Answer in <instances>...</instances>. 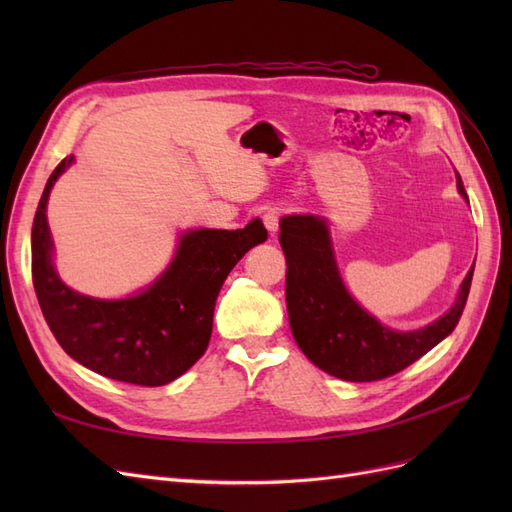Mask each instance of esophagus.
<instances>
[{
    "label": "esophagus",
    "mask_w": 512,
    "mask_h": 512,
    "mask_svg": "<svg viewBox=\"0 0 512 512\" xmlns=\"http://www.w3.org/2000/svg\"><path fill=\"white\" fill-rule=\"evenodd\" d=\"M282 215H284L282 207H269L265 213H262V222H265V226H267V230L271 232V235H275L277 228H280Z\"/></svg>",
    "instance_id": "obj_1"
}]
</instances>
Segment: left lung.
Here are the masks:
<instances>
[{"mask_svg": "<svg viewBox=\"0 0 512 512\" xmlns=\"http://www.w3.org/2000/svg\"><path fill=\"white\" fill-rule=\"evenodd\" d=\"M457 188L468 200L463 183ZM280 243L286 254L288 320L303 354L327 374L348 382L389 378L421 359L451 335L466 307L472 273L461 284L457 303L418 331H393L359 307L339 277L329 230L314 215H288L280 222Z\"/></svg>", "mask_w": 512, "mask_h": 512, "instance_id": "obj_1", "label": "left lung"}]
</instances>
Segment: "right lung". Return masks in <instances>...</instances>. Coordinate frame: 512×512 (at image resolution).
<instances>
[{
  "label": "right lung",
  "instance_id": "right-lung-1",
  "mask_svg": "<svg viewBox=\"0 0 512 512\" xmlns=\"http://www.w3.org/2000/svg\"><path fill=\"white\" fill-rule=\"evenodd\" d=\"M70 164L72 156L61 160L46 181L32 228V277L44 320L59 346L100 376L138 386L173 382L205 354L220 288L245 252L267 241V228L254 220L239 230L188 232L145 292L121 301L85 297L57 277L46 224V200Z\"/></svg>",
  "mask_w": 512,
  "mask_h": 512
}]
</instances>
